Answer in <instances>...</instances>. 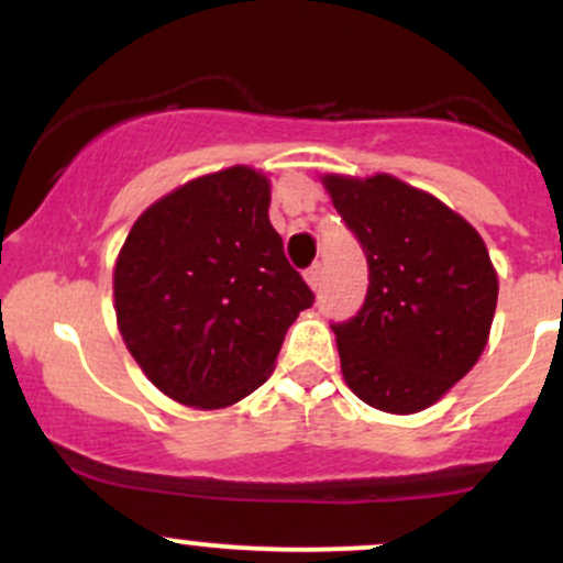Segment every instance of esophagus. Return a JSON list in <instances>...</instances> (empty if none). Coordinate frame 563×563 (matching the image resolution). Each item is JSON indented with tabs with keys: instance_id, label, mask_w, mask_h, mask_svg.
I'll return each mask as SVG.
<instances>
[{
	"instance_id": "34e87169",
	"label": "esophagus",
	"mask_w": 563,
	"mask_h": 563,
	"mask_svg": "<svg viewBox=\"0 0 563 563\" xmlns=\"http://www.w3.org/2000/svg\"><path fill=\"white\" fill-rule=\"evenodd\" d=\"M303 277H307L309 288L318 290L322 286V264H312V267H309L307 273H303Z\"/></svg>"
}]
</instances>
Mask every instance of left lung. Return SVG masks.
Listing matches in <instances>:
<instances>
[{"label":"left lung","mask_w":563,"mask_h":563,"mask_svg":"<svg viewBox=\"0 0 563 563\" xmlns=\"http://www.w3.org/2000/svg\"><path fill=\"white\" fill-rule=\"evenodd\" d=\"M322 185L367 260L363 307L333 322L341 373L363 402L418 412L487 346L497 275L487 245L442 200L391 174H328Z\"/></svg>","instance_id":"8db88e82"}]
</instances>
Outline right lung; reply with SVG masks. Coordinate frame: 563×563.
I'll list each match as a JSON object with an SVG mask.
<instances>
[{
    "mask_svg": "<svg viewBox=\"0 0 563 563\" xmlns=\"http://www.w3.org/2000/svg\"><path fill=\"white\" fill-rule=\"evenodd\" d=\"M269 179L206 174L156 200L113 273L119 331L166 397L217 410L260 389L314 294L269 224Z\"/></svg>",
    "mask_w": 563,
    "mask_h": 563,
    "instance_id": "right-lung-1",
    "label": "right lung"
}]
</instances>
